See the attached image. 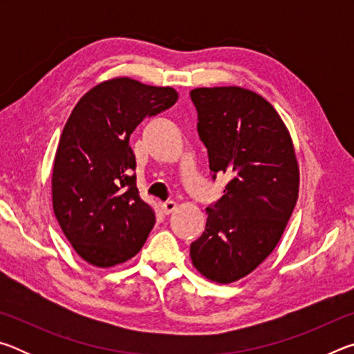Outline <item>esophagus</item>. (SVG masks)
Returning a JSON list of instances; mask_svg holds the SVG:
<instances>
[{
    "label": "esophagus",
    "instance_id": "esophagus-1",
    "mask_svg": "<svg viewBox=\"0 0 354 354\" xmlns=\"http://www.w3.org/2000/svg\"><path fill=\"white\" fill-rule=\"evenodd\" d=\"M160 207H162V212H164L165 215H169V214L176 211L178 205H176L175 201H165V203H162V205H160Z\"/></svg>",
    "mask_w": 354,
    "mask_h": 354
}]
</instances>
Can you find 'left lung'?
<instances>
[{
  "label": "left lung",
  "mask_w": 354,
  "mask_h": 354,
  "mask_svg": "<svg viewBox=\"0 0 354 354\" xmlns=\"http://www.w3.org/2000/svg\"><path fill=\"white\" fill-rule=\"evenodd\" d=\"M198 136L215 179L230 178L206 207V227L190 245L203 277L230 284L247 277L277 247L298 200L299 170L289 131L261 95L242 87L190 92Z\"/></svg>",
  "instance_id": "left-lung-1"
}]
</instances>
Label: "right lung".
Returning <instances> with one entry per match:
<instances>
[{
  "instance_id": "add662e5",
  "label": "right lung",
  "mask_w": 354,
  "mask_h": 354,
  "mask_svg": "<svg viewBox=\"0 0 354 354\" xmlns=\"http://www.w3.org/2000/svg\"><path fill=\"white\" fill-rule=\"evenodd\" d=\"M176 101L171 87L115 77L91 88L71 111L53 167V209L71 247L92 266L131 259L153 230L154 211L139 196L129 137L143 118Z\"/></svg>"
}]
</instances>
